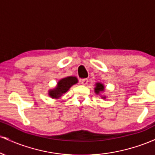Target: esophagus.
I'll use <instances>...</instances> for the list:
<instances>
[{
	"instance_id": "esophagus-1",
	"label": "esophagus",
	"mask_w": 155,
	"mask_h": 155,
	"mask_svg": "<svg viewBox=\"0 0 155 155\" xmlns=\"http://www.w3.org/2000/svg\"><path fill=\"white\" fill-rule=\"evenodd\" d=\"M88 83V79H81V84L82 85H86Z\"/></svg>"
}]
</instances>
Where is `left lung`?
<instances>
[{
    "mask_svg": "<svg viewBox=\"0 0 155 155\" xmlns=\"http://www.w3.org/2000/svg\"><path fill=\"white\" fill-rule=\"evenodd\" d=\"M104 87L102 84L101 83H97L96 84V87L95 88V91L96 93H99V92L101 91H104ZM106 97H104V98H105Z\"/></svg>",
    "mask_w": 155,
    "mask_h": 155,
    "instance_id": "obj_1",
    "label": "left lung"
}]
</instances>
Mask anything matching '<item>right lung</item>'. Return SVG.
Here are the masks:
<instances>
[{
    "label": "right lung",
    "mask_w": 155,
    "mask_h": 155,
    "mask_svg": "<svg viewBox=\"0 0 155 155\" xmlns=\"http://www.w3.org/2000/svg\"><path fill=\"white\" fill-rule=\"evenodd\" d=\"M77 82L78 80L76 79V77L69 76V77L64 78V79L58 81V86L56 87V88L52 90H50L49 95L52 98H59L60 97H61L63 94L65 93L69 90V88L72 85L75 84Z\"/></svg>",
    "instance_id": "1"
}]
</instances>
